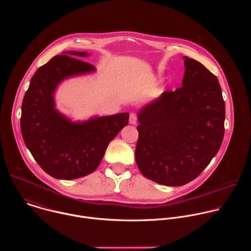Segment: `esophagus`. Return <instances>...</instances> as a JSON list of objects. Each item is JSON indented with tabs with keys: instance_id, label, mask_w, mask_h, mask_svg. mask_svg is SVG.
<instances>
[{
	"instance_id": "esophagus-1",
	"label": "esophagus",
	"mask_w": 251,
	"mask_h": 251,
	"mask_svg": "<svg viewBox=\"0 0 251 251\" xmlns=\"http://www.w3.org/2000/svg\"><path fill=\"white\" fill-rule=\"evenodd\" d=\"M129 123H130V124H136V123H137V114H136V113H134V112L130 113Z\"/></svg>"
}]
</instances>
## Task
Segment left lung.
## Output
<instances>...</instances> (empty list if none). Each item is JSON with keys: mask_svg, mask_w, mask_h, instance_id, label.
<instances>
[{"mask_svg": "<svg viewBox=\"0 0 251 251\" xmlns=\"http://www.w3.org/2000/svg\"><path fill=\"white\" fill-rule=\"evenodd\" d=\"M183 86L166 91L138 113L136 163L144 176L184 186L201 175L219 152L226 105L217 76L184 56Z\"/></svg>", "mask_w": 251, "mask_h": 251, "instance_id": "8db88e82", "label": "left lung"}]
</instances>
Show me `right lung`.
<instances>
[{"label":"right lung","mask_w":251,"mask_h":251,"mask_svg":"<svg viewBox=\"0 0 251 251\" xmlns=\"http://www.w3.org/2000/svg\"><path fill=\"white\" fill-rule=\"evenodd\" d=\"M65 54L88 55L85 51H65L35 71L22 104L21 131L25 146L47 174L74 180L97 169L107 146L128 124L129 114L84 122H73L60 114L53 99L57 85L70 76L95 70L92 64Z\"/></svg>","instance_id":"right-lung-1"}]
</instances>
